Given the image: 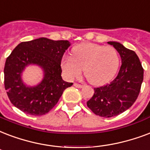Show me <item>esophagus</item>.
<instances>
[{"label": "esophagus", "instance_id": "1", "mask_svg": "<svg viewBox=\"0 0 150 150\" xmlns=\"http://www.w3.org/2000/svg\"><path fill=\"white\" fill-rule=\"evenodd\" d=\"M74 86H75V87L77 88H83V85H81V84H79V83H74Z\"/></svg>", "mask_w": 150, "mask_h": 150}]
</instances>
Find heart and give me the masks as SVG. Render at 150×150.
I'll use <instances>...</instances> for the list:
<instances>
[{
	"label": "heart",
	"mask_w": 150,
	"mask_h": 150,
	"mask_svg": "<svg viewBox=\"0 0 150 150\" xmlns=\"http://www.w3.org/2000/svg\"><path fill=\"white\" fill-rule=\"evenodd\" d=\"M72 58L64 57L61 68L68 79L79 76L83 68L88 82L100 86L108 82L115 75L120 65L118 52L113 47L94 43H83L72 50Z\"/></svg>",
	"instance_id": "b5f03b06"
}]
</instances>
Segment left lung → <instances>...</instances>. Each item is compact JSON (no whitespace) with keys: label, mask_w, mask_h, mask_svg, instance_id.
I'll use <instances>...</instances> for the list:
<instances>
[{"label":"left lung","mask_w":150,"mask_h":150,"mask_svg":"<svg viewBox=\"0 0 150 150\" xmlns=\"http://www.w3.org/2000/svg\"><path fill=\"white\" fill-rule=\"evenodd\" d=\"M121 57L120 69L116 77L106 85L94 88L88 100V108L97 116L112 117L131 108L139 94L143 81V67L133 50L116 42H108Z\"/></svg>","instance_id":"8db88e82"}]
</instances>
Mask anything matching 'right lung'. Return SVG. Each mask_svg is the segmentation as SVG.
Returning a JSON list of instances; mask_svg holds the SVG:
<instances>
[{"label": "right lung", "instance_id": "obj_1", "mask_svg": "<svg viewBox=\"0 0 150 150\" xmlns=\"http://www.w3.org/2000/svg\"><path fill=\"white\" fill-rule=\"evenodd\" d=\"M71 45L67 40L53 41L40 38L21 42L6 59L4 68V88L11 104L27 114L42 116L54 107L65 89L72 86L62 79L60 63ZM30 64L42 68L44 77L34 87L21 80V73Z\"/></svg>", "mask_w": 150, "mask_h": 150}]
</instances>
